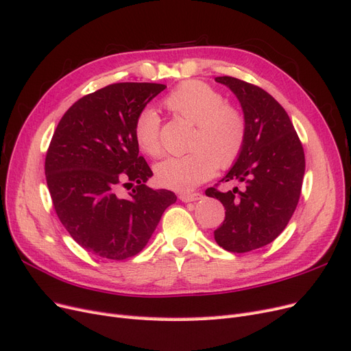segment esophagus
Instances as JSON below:
<instances>
[{
	"mask_svg": "<svg viewBox=\"0 0 351 351\" xmlns=\"http://www.w3.org/2000/svg\"><path fill=\"white\" fill-rule=\"evenodd\" d=\"M178 197L182 202H195V200H199L202 197V195L200 193H182Z\"/></svg>",
	"mask_w": 351,
	"mask_h": 351,
	"instance_id": "34e87169",
	"label": "esophagus"
}]
</instances>
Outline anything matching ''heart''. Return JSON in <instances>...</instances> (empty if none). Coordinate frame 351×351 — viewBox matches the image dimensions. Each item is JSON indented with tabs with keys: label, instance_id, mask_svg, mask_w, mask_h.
Instances as JSON below:
<instances>
[{
	"label": "heart",
	"instance_id": "heart-1",
	"mask_svg": "<svg viewBox=\"0 0 351 351\" xmlns=\"http://www.w3.org/2000/svg\"><path fill=\"white\" fill-rule=\"evenodd\" d=\"M165 107L195 123L196 130L190 141L192 152L156 164V182L162 187L187 192L214 176L217 167L228 168L237 161L246 143V117L221 92L205 82L186 80L165 98ZM133 133L145 154H162L161 119L154 108L137 114Z\"/></svg>",
	"mask_w": 351,
	"mask_h": 351
}]
</instances>
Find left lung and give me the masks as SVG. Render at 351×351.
Returning <instances> with one entry per match:
<instances>
[{"mask_svg":"<svg viewBox=\"0 0 351 351\" xmlns=\"http://www.w3.org/2000/svg\"><path fill=\"white\" fill-rule=\"evenodd\" d=\"M239 98L246 117L247 134L241 155L221 180L240 182L221 192L206 189L226 208V219L214 231L217 243L232 253L267 246L289 224L299 204L304 152L289 114L262 88L236 77H215Z\"/></svg>","mask_w":351,"mask_h":351,"instance_id":"obj_1","label":"left lung"}]
</instances>
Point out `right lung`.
Wrapping results in <instances>:
<instances>
[{
	"instance_id": "right-lung-1",
	"label": "right lung",
	"mask_w": 351,
	"mask_h": 351,
	"mask_svg": "<svg viewBox=\"0 0 351 351\" xmlns=\"http://www.w3.org/2000/svg\"><path fill=\"white\" fill-rule=\"evenodd\" d=\"M167 86L114 83L84 95L61 117L45 156L57 217L89 253L124 261L139 253L177 196L145 183L152 169L133 133L137 114ZM136 184L129 197L118 187Z\"/></svg>"
}]
</instances>
